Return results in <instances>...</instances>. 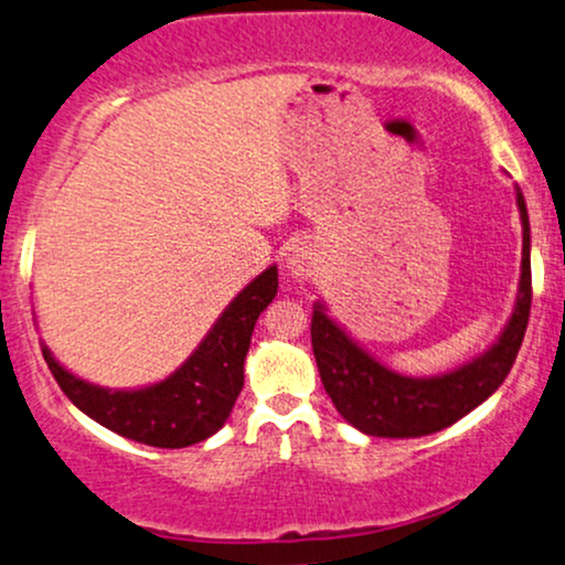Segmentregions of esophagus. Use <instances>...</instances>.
Returning <instances> with one entry per match:
<instances>
[{
    "instance_id": "obj_1",
    "label": "esophagus",
    "mask_w": 565,
    "mask_h": 565,
    "mask_svg": "<svg viewBox=\"0 0 565 565\" xmlns=\"http://www.w3.org/2000/svg\"><path fill=\"white\" fill-rule=\"evenodd\" d=\"M288 271L296 280H311L317 275V258L309 248H294L288 256Z\"/></svg>"
}]
</instances>
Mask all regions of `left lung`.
I'll list each match as a JSON object with an SVG mask.
<instances>
[{"label":"left lung","instance_id":"1","mask_svg":"<svg viewBox=\"0 0 565 565\" xmlns=\"http://www.w3.org/2000/svg\"><path fill=\"white\" fill-rule=\"evenodd\" d=\"M515 205L523 227L519 296L492 347L460 367L426 377L396 373L351 338L347 328L328 315L322 301L315 303L311 349L322 386L343 420L367 436L417 439L449 428L502 386L521 349L532 309V227L519 184Z\"/></svg>","mask_w":565,"mask_h":565}]
</instances>
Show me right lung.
<instances>
[{
	"label": "right lung",
	"instance_id": "1",
	"mask_svg": "<svg viewBox=\"0 0 565 565\" xmlns=\"http://www.w3.org/2000/svg\"><path fill=\"white\" fill-rule=\"evenodd\" d=\"M275 296L277 267L271 264L232 298L174 373L148 386H97L63 367L46 343L42 354L63 394L99 426L148 447L182 449L205 441L227 423L243 391L250 333Z\"/></svg>",
	"mask_w": 565,
	"mask_h": 565
}]
</instances>
